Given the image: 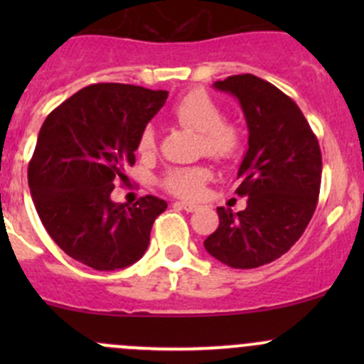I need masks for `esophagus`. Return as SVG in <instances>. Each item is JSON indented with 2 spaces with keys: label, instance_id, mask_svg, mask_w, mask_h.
I'll return each instance as SVG.
<instances>
[{
  "label": "esophagus",
  "instance_id": "obj_1",
  "mask_svg": "<svg viewBox=\"0 0 364 364\" xmlns=\"http://www.w3.org/2000/svg\"><path fill=\"white\" fill-rule=\"evenodd\" d=\"M176 205H178V208H181V209H185L186 213H193V211H197V209H199V205L192 204V203H176Z\"/></svg>",
  "mask_w": 364,
  "mask_h": 364
}]
</instances>
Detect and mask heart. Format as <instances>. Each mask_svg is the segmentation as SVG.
I'll use <instances>...</instances> for the list:
<instances>
[{
	"mask_svg": "<svg viewBox=\"0 0 364 364\" xmlns=\"http://www.w3.org/2000/svg\"><path fill=\"white\" fill-rule=\"evenodd\" d=\"M172 117L181 127L199 132L203 149L216 160H234L245 148V134L240 124L223 119L222 107L203 90H192L172 105ZM155 148V130L146 127L139 137V153ZM204 167H176L165 174L164 186L181 199H197L208 179Z\"/></svg>",
	"mask_w": 364,
	"mask_h": 364,
	"instance_id": "1",
	"label": "heart"
}]
</instances>
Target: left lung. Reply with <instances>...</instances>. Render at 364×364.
<instances>
[{"label":"left lung","mask_w":364,"mask_h":364,"mask_svg":"<svg viewBox=\"0 0 364 364\" xmlns=\"http://www.w3.org/2000/svg\"><path fill=\"white\" fill-rule=\"evenodd\" d=\"M213 87L240 100L248 149L237 171L243 211L218 208L220 225L204 248L220 262L252 269L291 250L317 208L322 156L318 141L292 98L252 73L216 80Z\"/></svg>","instance_id":"obj_1"}]
</instances>
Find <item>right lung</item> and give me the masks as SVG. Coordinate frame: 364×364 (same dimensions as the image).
<instances>
[{"label": "right lung", "instance_id": "1", "mask_svg": "<svg viewBox=\"0 0 364 364\" xmlns=\"http://www.w3.org/2000/svg\"><path fill=\"white\" fill-rule=\"evenodd\" d=\"M167 91L132 84H91L54 109L40 128L28 167L33 203L54 243L98 271L132 266L144 255L153 222L167 203L111 199L114 179L135 164L146 124Z\"/></svg>", "mask_w": 364, "mask_h": 364}]
</instances>
